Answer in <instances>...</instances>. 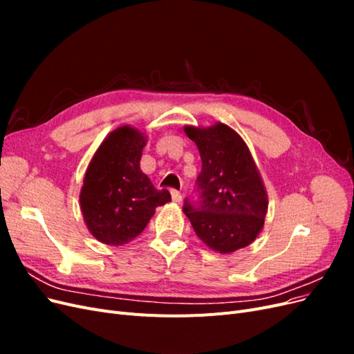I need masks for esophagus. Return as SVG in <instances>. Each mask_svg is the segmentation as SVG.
I'll return each instance as SVG.
<instances>
[{
    "label": "esophagus",
    "mask_w": 354,
    "mask_h": 354,
    "mask_svg": "<svg viewBox=\"0 0 354 354\" xmlns=\"http://www.w3.org/2000/svg\"><path fill=\"white\" fill-rule=\"evenodd\" d=\"M171 198H173L174 202H181V194L178 190H171Z\"/></svg>",
    "instance_id": "esophagus-1"
}]
</instances>
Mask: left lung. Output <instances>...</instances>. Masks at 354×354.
Returning <instances> with one entry per match:
<instances>
[{
    "label": "left lung",
    "mask_w": 354,
    "mask_h": 354,
    "mask_svg": "<svg viewBox=\"0 0 354 354\" xmlns=\"http://www.w3.org/2000/svg\"><path fill=\"white\" fill-rule=\"evenodd\" d=\"M199 149L202 169L183 211L198 238L221 254L248 246L263 229L266 189L242 137L230 127H185Z\"/></svg>",
    "instance_id": "left-lung-1"
}]
</instances>
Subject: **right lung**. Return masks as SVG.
Instances as JSON below:
<instances>
[{"label": "right lung", "mask_w": 354, "mask_h": 354, "mask_svg": "<svg viewBox=\"0 0 354 354\" xmlns=\"http://www.w3.org/2000/svg\"><path fill=\"white\" fill-rule=\"evenodd\" d=\"M145 136L131 127L112 131L94 153L84 177L80 202L93 236L106 245H124L140 234L156 207L171 201L140 169Z\"/></svg>", "instance_id": "1"}]
</instances>
